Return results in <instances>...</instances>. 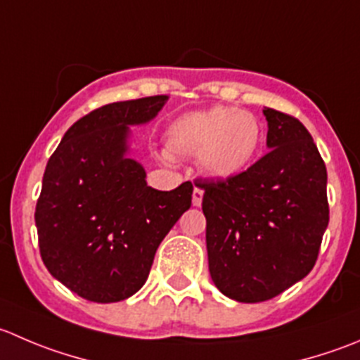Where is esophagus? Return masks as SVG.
<instances>
[{
  "mask_svg": "<svg viewBox=\"0 0 360 360\" xmlns=\"http://www.w3.org/2000/svg\"><path fill=\"white\" fill-rule=\"evenodd\" d=\"M202 197H204V191H202L200 188H195V190H193V198H191V202H193L195 207H200V205H202Z\"/></svg>",
  "mask_w": 360,
  "mask_h": 360,
  "instance_id": "34e87169",
  "label": "esophagus"
}]
</instances>
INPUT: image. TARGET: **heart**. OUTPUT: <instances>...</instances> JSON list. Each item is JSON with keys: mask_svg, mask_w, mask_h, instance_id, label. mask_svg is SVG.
Instances as JSON below:
<instances>
[{"mask_svg": "<svg viewBox=\"0 0 360 360\" xmlns=\"http://www.w3.org/2000/svg\"><path fill=\"white\" fill-rule=\"evenodd\" d=\"M172 155H198L202 172L233 179L251 167L262 146V124L248 110L216 105L176 117L167 127Z\"/></svg>", "mask_w": 360, "mask_h": 360, "instance_id": "1", "label": "heart"}]
</instances>
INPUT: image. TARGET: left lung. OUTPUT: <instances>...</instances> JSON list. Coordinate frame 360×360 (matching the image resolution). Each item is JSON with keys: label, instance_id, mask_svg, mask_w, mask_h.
<instances>
[{"label": "left lung", "instance_id": "obj_1", "mask_svg": "<svg viewBox=\"0 0 360 360\" xmlns=\"http://www.w3.org/2000/svg\"><path fill=\"white\" fill-rule=\"evenodd\" d=\"M267 148L233 179H200L209 273L226 297L262 302L308 276L329 225L327 169L304 124L265 107Z\"/></svg>", "mask_w": 360, "mask_h": 360}]
</instances>
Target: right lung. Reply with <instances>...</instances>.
Instances as JSON below:
<instances>
[{
  "instance_id": "right-lung-1",
  "label": "right lung",
  "mask_w": 360,
  "mask_h": 360,
  "mask_svg": "<svg viewBox=\"0 0 360 360\" xmlns=\"http://www.w3.org/2000/svg\"><path fill=\"white\" fill-rule=\"evenodd\" d=\"M167 100L146 96L86 114L45 167L34 211L41 260L87 301L117 302L141 290L160 243L191 205L190 181L155 190L127 156L128 127L151 121Z\"/></svg>"
}]
</instances>
